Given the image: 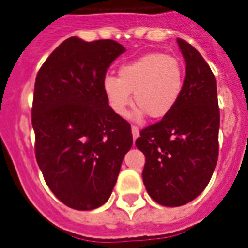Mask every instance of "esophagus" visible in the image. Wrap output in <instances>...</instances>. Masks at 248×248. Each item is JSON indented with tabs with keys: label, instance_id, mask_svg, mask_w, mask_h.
<instances>
[{
	"label": "esophagus",
	"instance_id": "1",
	"mask_svg": "<svg viewBox=\"0 0 248 248\" xmlns=\"http://www.w3.org/2000/svg\"><path fill=\"white\" fill-rule=\"evenodd\" d=\"M131 132H132V138H134V140H136V139L139 138V135H140V130H139L138 126H132V127H131Z\"/></svg>",
	"mask_w": 248,
	"mask_h": 248
}]
</instances>
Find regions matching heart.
Instances as JSON below:
<instances>
[{"label":"heart","instance_id":"obj_1","mask_svg":"<svg viewBox=\"0 0 248 248\" xmlns=\"http://www.w3.org/2000/svg\"><path fill=\"white\" fill-rule=\"evenodd\" d=\"M185 86V66L177 56L158 52L144 54L118 70V78L104 76L102 89L107 103L121 117L127 114L134 93L140 108L136 117L145 113L152 118L170 114L180 102Z\"/></svg>","mask_w":248,"mask_h":248}]
</instances>
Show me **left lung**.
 Returning a JSON list of instances; mask_svg holds the SVG:
<instances>
[{"label":"left lung","instance_id":"8db88e82","mask_svg":"<svg viewBox=\"0 0 248 248\" xmlns=\"http://www.w3.org/2000/svg\"><path fill=\"white\" fill-rule=\"evenodd\" d=\"M186 76L180 102L166 117L140 131L136 146L145 155L142 180L153 200L181 206L210 181L219 154L217 81L202 56L178 38Z\"/></svg>","mask_w":248,"mask_h":248}]
</instances>
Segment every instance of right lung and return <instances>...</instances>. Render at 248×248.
<instances>
[{
  "label": "right lung",
  "instance_id": "right-lung-1",
  "mask_svg": "<svg viewBox=\"0 0 248 248\" xmlns=\"http://www.w3.org/2000/svg\"><path fill=\"white\" fill-rule=\"evenodd\" d=\"M126 51L112 39L63 40L46 60L34 85L35 158L58 200L76 210L102 206L113 190L131 126L102 89L110 63Z\"/></svg>",
  "mask_w": 248,
  "mask_h": 248
}]
</instances>
